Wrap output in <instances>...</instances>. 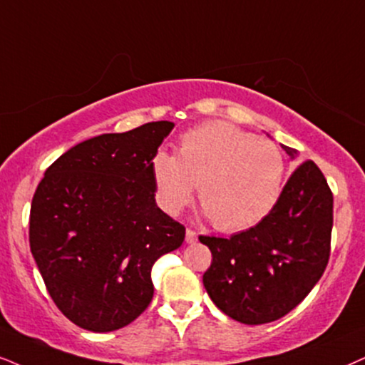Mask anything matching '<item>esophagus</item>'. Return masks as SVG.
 <instances>
[{
	"label": "esophagus",
	"mask_w": 365,
	"mask_h": 365,
	"mask_svg": "<svg viewBox=\"0 0 365 365\" xmlns=\"http://www.w3.org/2000/svg\"><path fill=\"white\" fill-rule=\"evenodd\" d=\"M185 241H187L188 244L197 242V232H195V230L187 229V232H185Z\"/></svg>",
	"instance_id": "esophagus-1"
}]
</instances>
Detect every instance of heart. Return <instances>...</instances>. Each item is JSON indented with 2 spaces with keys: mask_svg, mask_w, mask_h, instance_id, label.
Wrapping results in <instances>:
<instances>
[{
  "mask_svg": "<svg viewBox=\"0 0 365 365\" xmlns=\"http://www.w3.org/2000/svg\"><path fill=\"white\" fill-rule=\"evenodd\" d=\"M284 161L274 143L232 124L212 121L180 138L177 156L158 150L151 160L156 200L177 215L198 198L219 230L236 232L259 224L278 202Z\"/></svg>",
  "mask_w": 365,
  "mask_h": 365,
  "instance_id": "obj_1",
  "label": "heart"
}]
</instances>
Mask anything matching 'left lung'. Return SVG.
<instances>
[{
    "mask_svg": "<svg viewBox=\"0 0 365 365\" xmlns=\"http://www.w3.org/2000/svg\"><path fill=\"white\" fill-rule=\"evenodd\" d=\"M289 158L298 151L283 146ZM334 195L312 160L288 178L273 210L229 239L200 236L212 264L204 286L220 312L246 325L278 320L305 299L330 257Z\"/></svg>",
    "mask_w": 365,
    "mask_h": 365,
    "instance_id": "1",
    "label": "left lung"
}]
</instances>
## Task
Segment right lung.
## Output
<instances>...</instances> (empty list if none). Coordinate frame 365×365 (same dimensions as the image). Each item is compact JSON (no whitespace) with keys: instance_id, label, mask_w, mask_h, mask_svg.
Instances as JSON below:
<instances>
[{"instance_id":"add662e5","label":"right lung","mask_w":365,"mask_h":365,"mask_svg":"<svg viewBox=\"0 0 365 365\" xmlns=\"http://www.w3.org/2000/svg\"><path fill=\"white\" fill-rule=\"evenodd\" d=\"M175 124L146 123L82 141L53 161L30 210V249L72 324L113 331L153 298L151 267L185 227L156 205L151 160Z\"/></svg>"}]
</instances>
